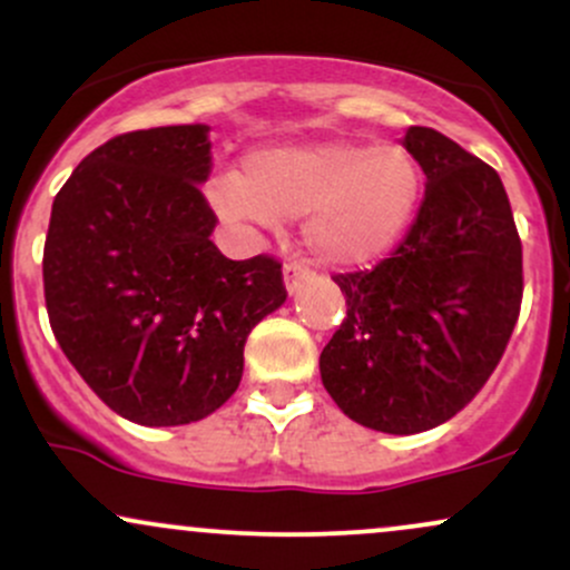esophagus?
<instances>
[{"label": "esophagus", "mask_w": 570, "mask_h": 570, "mask_svg": "<svg viewBox=\"0 0 570 570\" xmlns=\"http://www.w3.org/2000/svg\"><path fill=\"white\" fill-rule=\"evenodd\" d=\"M307 278H311V271H307V267L297 265V263L284 265V284H286V292H289V294L297 292Z\"/></svg>", "instance_id": "1"}]
</instances>
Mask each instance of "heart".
Returning <instances> with one entry per match:
<instances>
[{"mask_svg": "<svg viewBox=\"0 0 570 570\" xmlns=\"http://www.w3.org/2000/svg\"><path fill=\"white\" fill-rule=\"evenodd\" d=\"M421 198V166L402 144H271L246 155L240 176L208 185V203L235 230L305 217L307 252L330 267L389 257L410 233Z\"/></svg>", "mask_w": 570, "mask_h": 570, "instance_id": "heart-1", "label": "heart"}]
</instances>
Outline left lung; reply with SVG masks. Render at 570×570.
<instances>
[{
    "mask_svg": "<svg viewBox=\"0 0 570 570\" xmlns=\"http://www.w3.org/2000/svg\"><path fill=\"white\" fill-rule=\"evenodd\" d=\"M402 147L426 174L421 212L389 259L335 276L348 311L318 358L337 407L383 434L429 431L466 407L522 299V244L501 176L434 128H407Z\"/></svg>",
    "mask_w": 570,
    "mask_h": 570,
    "instance_id": "left-lung-1",
    "label": "left lung"
}]
</instances>
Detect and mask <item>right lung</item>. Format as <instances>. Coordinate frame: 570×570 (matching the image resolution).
Masks as SVG:
<instances>
[{"label": "right lung", "instance_id": "obj_1", "mask_svg": "<svg viewBox=\"0 0 570 570\" xmlns=\"http://www.w3.org/2000/svg\"><path fill=\"white\" fill-rule=\"evenodd\" d=\"M208 126L134 130L94 149L53 200L42 278L53 335L107 407L139 426L219 410L248 332L286 299L276 259H227L200 185Z\"/></svg>", "mask_w": 570, "mask_h": 570}]
</instances>
